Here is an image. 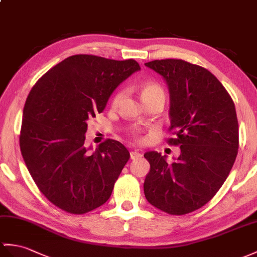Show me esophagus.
Wrapping results in <instances>:
<instances>
[{"mask_svg": "<svg viewBox=\"0 0 257 257\" xmlns=\"http://www.w3.org/2000/svg\"><path fill=\"white\" fill-rule=\"evenodd\" d=\"M142 157V154L138 151H131L130 152V159L131 160H137V159H140Z\"/></svg>", "mask_w": 257, "mask_h": 257, "instance_id": "34e87169", "label": "esophagus"}]
</instances>
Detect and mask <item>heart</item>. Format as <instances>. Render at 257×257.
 <instances>
[{
  "instance_id": "heart-1",
  "label": "heart",
  "mask_w": 257,
  "mask_h": 257,
  "mask_svg": "<svg viewBox=\"0 0 257 257\" xmlns=\"http://www.w3.org/2000/svg\"><path fill=\"white\" fill-rule=\"evenodd\" d=\"M124 94H126V92H124L123 89H120V91L116 92L114 97L111 99V106L118 107L120 105V103L124 97ZM141 94H142L143 100H146L150 97L158 96V95H163L164 96V91L163 88L156 82H146L141 85Z\"/></svg>"
}]
</instances>
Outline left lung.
<instances>
[{
	"mask_svg": "<svg viewBox=\"0 0 257 257\" xmlns=\"http://www.w3.org/2000/svg\"><path fill=\"white\" fill-rule=\"evenodd\" d=\"M163 76L170 91V131L181 154L169 164L150 151L143 190L147 200L170 214H186L217 194L234 164L238 123L233 100L207 69L181 59L145 63Z\"/></svg>",
	"mask_w": 257,
	"mask_h": 257,
	"instance_id": "1",
	"label": "left lung"
}]
</instances>
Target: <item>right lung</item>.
Returning a JSON list of instances; mask_svg holds the SVG:
<instances>
[{"label":"right lung","mask_w":257,"mask_h":257,"mask_svg":"<svg viewBox=\"0 0 257 257\" xmlns=\"http://www.w3.org/2000/svg\"><path fill=\"white\" fill-rule=\"evenodd\" d=\"M139 70L134 59L75 55L32 88L23 110L21 152L40 192L60 209L83 214L109 199L130 153L112 139L89 152L84 143L87 120L103 111L116 87Z\"/></svg>","instance_id":"right-lung-1"}]
</instances>
